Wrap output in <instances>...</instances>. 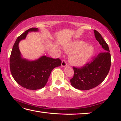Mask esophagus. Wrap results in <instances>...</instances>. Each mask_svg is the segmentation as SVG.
Segmentation results:
<instances>
[{
  "label": "esophagus",
  "mask_w": 121,
  "mask_h": 121,
  "mask_svg": "<svg viewBox=\"0 0 121 121\" xmlns=\"http://www.w3.org/2000/svg\"><path fill=\"white\" fill-rule=\"evenodd\" d=\"M67 65V63L65 60H63L62 62V66L63 67H65Z\"/></svg>",
  "instance_id": "esophagus-1"
}]
</instances>
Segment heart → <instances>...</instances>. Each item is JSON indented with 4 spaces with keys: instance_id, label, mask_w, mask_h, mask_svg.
<instances>
[{
    "instance_id": "obj_1",
    "label": "heart",
    "mask_w": 121,
    "mask_h": 121,
    "mask_svg": "<svg viewBox=\"0 0 121 121\" xmlns=\"http://www.w3.org/2000/svg\"><path fill=\"white\" fill-rule=\"evenodd\" d=\"M67 52H71L70 62L76 66H82L85 64L94 53V48L90 45H85L84 42L72 43L65 47Z\"/></svg>"
}]
</instances>
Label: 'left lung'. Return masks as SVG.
<instances>
[{
    "label": "left lung",
    "instance_id": "obj_1",
    "mask_svg": "<svg viewBox=\"0 0 121 121\" xmlns=\"http://www.w3.org/2000/svg\"><path fill=\"white\" fill-rule=\"evenodd\" d=\"M96 40L104 51L95 56L91 62L81 68L73 66V77L70 79L73 88L81 90L91 89L101 84L107 77L111 66V55L108 45L97 31L94 30Z\"/></svg>",
    "mask_w": 121,
    "mask_h": 121
}]
</instances>
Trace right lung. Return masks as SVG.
I'll list each match as a JSON object with an SVG mask.
<instances>
[{
	"label": "right lung",
	"mask_w": 121,
	"mask_h": 121,
	"mask_svg": "<svg viewBox=\"0 0 121 121\" xmlns=\"http://www.w3.org/2000/svg\"><path fill=\"white\" fill-rule=\"evenodd\" d=\"M32 27L27 30L16 39L13 46L10 58L11 73L16 82L29 90H37L44 88L50 73L56 67L61 65L59 58H52L45 56L35 61H29L21 57L18 44L26 38L30 31H37Z\"/></svg>",
	"instance_id": "obj_1"
}]
</instances>
